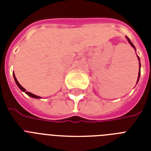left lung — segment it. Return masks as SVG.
I'll return each mask as SVG.
<instances>
[{
	"label": "left lung",
	"instance_id": "obj_1",
	"mask_svg": "<svg viewBox=\"0 0 151 151\" xmlns=\"http://www.w3.org/2000/svg\"><path fill=\"white\" fill-rule=\"evenodd\" d=\"M126 38H127V40H128V41H129V44L131 45L132 47H133V48H135V50H136V48H135V46L133 45V44H132V42H131V41H130V39H129V37H126ZM137 58H138L139 61V58L138 55H137ZM139 75H138V79H137V82H138L139 79V77H140V66H140V62L139 63Z\"/></svg>",
	"mask_w": 151,
	"mask_h": 151
}]
</instances>
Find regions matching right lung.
I'll return each mask as SVG.
<instances>
[{"instance_id":"right-lung-1","label":"right lung","mask_w":151,"mask_h":151,"mask_svg":"<svg viewBox=\"0 0 151 151\" xmlns=\"http://www.w3.org/2000/svg\"><path fill=\"white\" fill-rule=\"evenodd\" d=\"M13 77H14V79H15V83H16V85H18V87L20 89L22 90V92H24L25 93H26V94H27V95H28V96H29L32 97V98H35V99H41V97L38 96H36V95H34V94H33V93H31V92H27V91H26V89H25L24 88H23V87H22V86H21V85H20V84H19V81H17V79H16V78H15V73H13Z\"/></svg>"}]
</instances>
